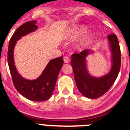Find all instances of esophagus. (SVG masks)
<instances>
[{
  "label": "esophagus",
  "instance_id": "obj_1",
  "mask_svg": "<svg viewBox=\"0 0 130 130\" xmlns=\"http://www.w3.org/2000/svg\"><path fill=\"white\" fill-rule=\"evenodd\" d=\"M64 63H69L70 62V59L68 56H66V57H64Z\"/></svg>",
  "mask_w": 130,
  "mask_h": 130
}]
</instances>
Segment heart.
Masks as SVG:
<instances>
[{
    "instance_id": "1",
    "label": "heart",
    "mask_w": 130,
    "mask_h": 130,
    "mask_svg": "<svg viewBox=\"0 0 130 130\" xmlns=\"http://www.w3.org/2000/svg\"><path fill=\"white\" fill-rule=\"evenodd\" d=\"M87 27L86 26H84V25L76 26L69 31L67 34H66V38L69 39V40H74V39L77 38L79 36H82L87 31ZM89 41H90L89 39H86V40H83V42H81V43L78 44V48L81 49V48L85 47L88 43Z\"/></svg>"
}]
</instances>
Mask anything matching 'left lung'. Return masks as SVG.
Listing matches in <instances>:
<instances>
[{
  "instance_id": "left-lung-1",
  "label": "left lung",
  "mask_w": 130,
  "mask_h": 130,
  "mask_svg": "<svg viewBox=\"0 0 130 130\" xmlns=\"http://www.w3.org/2000/svg\"><path fill=\"white\" fill-rule=\"evenodd\" d=\"M107 38L112 52V65L109 73L102 77H94L87 71L86 57L90 50L86 49L72 55L71 64L77 87L80 92L88 98L96 99L103 96L113 85L120 72L121 54L119 40L115 34L108 35Z\"/></svg>"
}]
</instances>
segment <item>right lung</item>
<instances>
[{
  "mask_svg": "<svg viewBox=\"0 0 130 130\" xmlns=\"http://www.w3.org/2000/svg\"><path fill=\"white\" fill-rule=\"evenodd\" d=\"M36 23V21H27L15 31L9 42L8 63L16 90L30 100L43 102L52 96L58 73L64 64L63 57H60L50 60L42 75L35 80H27L21 76L16 70L13 60V49L16 42L22 36L37 29Z\"/></svg>",
  "mask_w": 130,
  "mask_h": 130,
  "instance_id": "add662e5",
  "label": "right lung"
}]
</instances>
